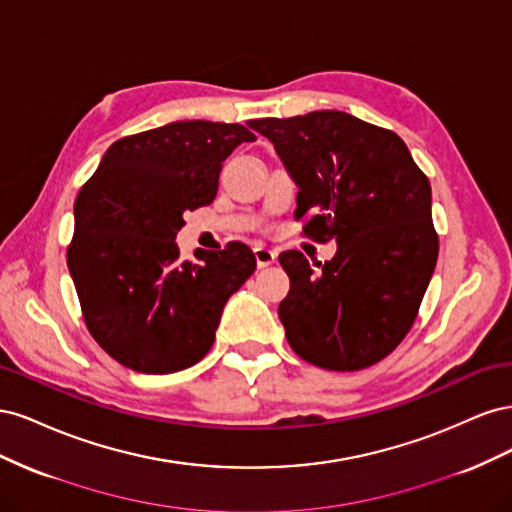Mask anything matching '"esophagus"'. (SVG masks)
<instances>
[{
    "mask_svg": "<svg viewBox=\"0 0 512 512\" xmlns=\"http://www.w3.org/2000/svg\"><path fill=\"white\" fill-rule=\"evenodd\" d=\"M254 256H256L258 269L271 267L273 262H275V258H277V254H275L273 250H269V247H265V245H256V247H254Z\"/></svg>",
    "mask_w": 512,
    "mask_h": 512,
    "instance_id": "1",
    "label": "esophagus"
}]
</instances>
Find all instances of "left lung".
Here are the masks:
<instances>
[{
  "label": "left lung",
  "mask_w": 512,
  "mask_h": 512,
  "mask_svg": "<svg viewBox=\"0 0 512 512\" xmlns=\"http://www.w3.org/2000/svg\"><path fill=\"white\" fill-rule=\"evenodd\" d=\"M299 185L294 220L337 252L316 271L288 250L290 292L280 320L303 361L356 371L389 356L408 335L436 269L431 185L406 143L342 111L254 119Z\"/></svg>",
  "instance_id": "1"
}]
</instances>
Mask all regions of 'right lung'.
Wrapping results in <instances>:
<instances>
[{
	"mask_svg": "<svg viewBox=\"0 0 512 512\" xmlns=\"http://www.w3.org/2000/svg\"><path fill=\"white\" fill-rule=\"evenodd\" d=\"M252 141L241 123L200 119L123 136L76 196L68 269L87 331L123 367L173 374L213 346L254 252L230 241L181 260L175 237L185 211L213 203L232 149Z\"/></svg>",
	"mask_w": 512,
	"mask_h": 512,
	"instance_id": "right-lung-1",
	"label": "right lung"
}]
</instances>
